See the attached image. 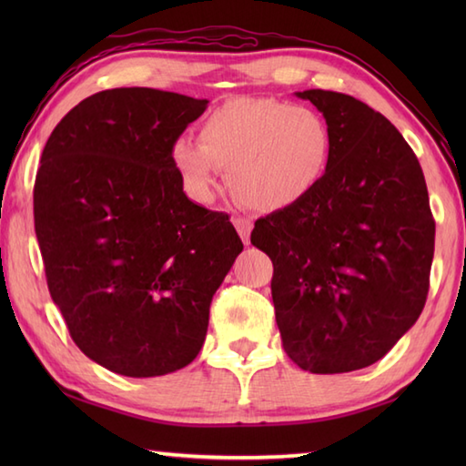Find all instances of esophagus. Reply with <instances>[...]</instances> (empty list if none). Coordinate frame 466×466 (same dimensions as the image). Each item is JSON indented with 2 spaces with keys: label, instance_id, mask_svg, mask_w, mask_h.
<instances>
[{
  "label": "esophagus",
  "instance_id": "obj_1",
  "mask_svg": "<svg viewBox=\"0 0 466 466\" xmlns=\"http://www.w3.org/2000/svg\"><path fill=\"white\" fill-rule=\"evenodd\" d=\"M234 226H236V230H238V234H240V238H242V242L244 244H248L250 242V232H252V220H248V218H234Z\"/></svg>",
  "mask_w": 466,
  "mask_h": 466
}]
</instances>
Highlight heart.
<instances>
[{
  "mask_svg": "<svg viewBox=\"0 0 466 466\" xmlns=\"http://www.w3.org/2000/svg\"><path fill=\"white\" fill-rule=\"evenodd\" d=\"M332 132L310 106L276 97H234L206 117L198 142L180 137L172 162L187 194L210 202L218 167L256 210H284L302 202L330 166Z\"/></svg>",
  "mask_w": 466,
  "mask_h": 466,
  "instance_id": "obj_1",
  "label": "heart"
}]
</instances>
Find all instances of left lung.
<instances>
[{"label":"left lung","instance_id":"obj_1","mask_svg":"<svg viewBox=\"0 0 466 466\" xmlns=\"http://www.w3.org/2000/svg\"><path fill=\"white\" fill-rule=\"evenodd\" d=\"M296 96L330 126V166L302 202L256 220L250 242L274 264L286 354L314 374L350 372L419 320L434 218L417 156L382 114L339 92Z\"/></svg>","mask_w":466,"mask_h":466}]
</instances>
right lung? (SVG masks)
<instances>
[{"label":"right lung","instance_id":"right-lung-1","mask_svg":"<svg viewBox=\"0 0 466 466\" xmlns=\"http://www.w3.org/2000/svg\"><path fill=\"white\" fill-rule=\"evenodd\" d=\"M208 100L116 87L72 107L42 152L34 224L52 300L87 359L147 379L200 352L242 252L230 218L187 200L172 146Z\"/></svg>","mask_w":466,"mask_h":466}]
</instances>
